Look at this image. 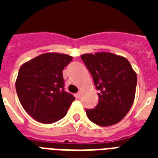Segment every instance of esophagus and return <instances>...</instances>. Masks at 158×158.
<instances>
[{"instance_id":"esophagus-1","label":"esophagus","mask_w":158,"mask_h":158,"mask_svg":"<svg viewBox=\"0 0 158 158\" xmlns=\"http://www.w3.org/2000/svg\"><path fill=\"white\" fill-rule=\"evenodd\" d=\"M76 97H77V98H81V93L80 92H79L78 94H76Z\"/></svg>"}]
</instances>
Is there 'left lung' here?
Returning a JSON list of instances; mask_svg holds the SVG:
<instances>
[{"label": "left lung", "mask_w": 158, "mask_h": 158, "mask_svg": "<svg viewBox=\"0 0 158 158\" xmlns=\"http://www.w3.org/2000/svg\"><path fill=\"white\" fill-rule=\"evenodd\" d=\"M83 61L91 73L99 101L94 109H86L92 122L110 126L120 122L132 106L137 74L126 58L110 52L84 54Z\"/></svg>", "instance_id": "1"}]
</instances>
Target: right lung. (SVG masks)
Listing matches in <instances>:
<instances>
[{"label":"right lung","instance_id":"1","mask_svg":"<svg viewBox=\"0 0 158 158\" xmlns=\"http://www.w3.org/2000/svg\"><path fill=\"white\" fill-rule=\"evenodd\" d=\"M69 55L44 53L22 64L15 82L19 100L38 122L52 124L66 115L74 96L64 90L63 69Z\"/></svg>","mask_w":158,"mask_h":158}]
</instances>
